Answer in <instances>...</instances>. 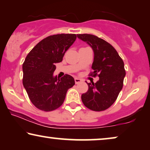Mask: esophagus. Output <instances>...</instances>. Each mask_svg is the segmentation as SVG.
I'll use <instances>...</instances> for the list:
<instances>
[{"mask_svg": "<svg viewBox=\"0 0 150 150\" xmlns=\"http://www.w3.org/2000/svg\"><path fill=\"white\" fill-rule=\"evenodd\" d=\"M75 81L76 84H78V83H79L80 82H81L82 80L81 79H79V78H78V77H75Z\"/></svg>", "mask_w": 150, "mask_h": 150, "instance_id": "34e87169", "label": "esophagus"}]
</instances>
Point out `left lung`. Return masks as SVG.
<instances>
[{"instance_id":"1","label":"left lung","mask_w":150,"mask_h":150,"mask_svg":"<svg viewBox=\"0 0 150 150\" xmlns=\"http://www.w3.org/2000/svg\"><path fill=\"white\" fill-rule=\"evenodd\" d=\"M94 52L92 75L98 74L95 83H86L88 90L81 95L84 105L92 111H104L116 100L126 75L124 64L115 48L105 40L89 34L77 35Z\"/></svg>"}]
</instances>
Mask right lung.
<instances>
[{"instance_id": "1", "label": "right lung", "mask_w": 150, "mask_h": 150, "mask_svg": "<svg viewBox=\"0 0 150 150\" xmlns=\"http://www.w3.org/2000/svg\"><path fill=\"white\" fill-rule=\"evenodd\" d=\"M75 34H59L47 37L29 52L22 65L23 85L37 108L50 111L60 107L69 88L75 85L72 76L54 75L55 64L75 41Z\"/></svg>"}]
</instances>
